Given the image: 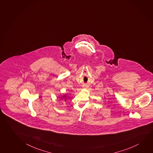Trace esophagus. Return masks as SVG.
<instances>
[{"mask_svg": "<svg viewBox=\"0 0 153 153\" xmlns=\"http://www.w3.org/2000/svg\"><path fill=\"white\" fill-rule=\"evenodd\" d=\"M83 87H87V86H86V85H85V86H83Z\"/></svg>", "mask_w": 153, "mask_h": 153, "instance_id": "34e87169", "label": "esophagus"}]
</instances>
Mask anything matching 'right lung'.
<instances>
[{
  "label": "right lung",
  "mask_w": 153,
  "mask_h": 153,
  "mask_svg": "<svg viewBox=\"0 0 153 153\" xmlns=\"http://www.w3.org/2000/svg\"><path fill=\"white\" fill-rule=\"evenodd\" d=\"M65 98H66V97H65Z\"/></svg>",
  "instance_id": "add662e5"
}]
</instances>
